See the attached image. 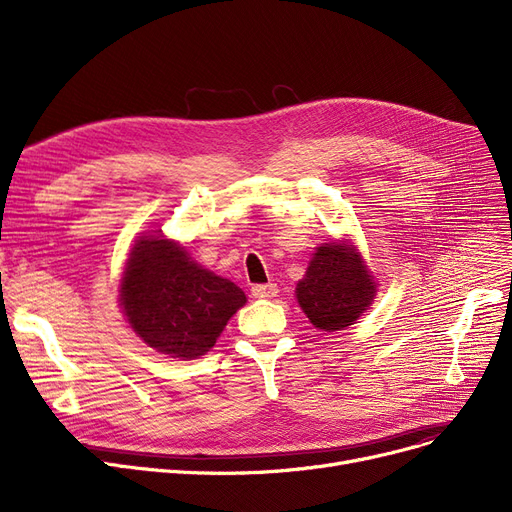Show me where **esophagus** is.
<instances>
[{
  "label": "esophagus",
  "mask_w": 512,
  "mask_h": 512,
  "mask_svg": "<svg viewBox=\"0 0 512 512\" xmlns=\"http://www.w3.org/2000/svg\"><path fill=\"white\" fill-rule=\"evenodd\" d=\"M251 292H253L255 299H274L278 294V286L272 284V282L270 284H255L251 288Z\"/></svg>",
  "instance_id": "1"
}]
</instances>
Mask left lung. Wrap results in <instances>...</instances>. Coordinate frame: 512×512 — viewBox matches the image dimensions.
Returning <instances> with one entry per match:
<instances>
[{
	"mask_svg": "<svg viewBox=\"0 0 512 512\" xmlns=\"http://www.w3.org/2000/svg\"><path fill=\"white\" fill-rule=\"evenodd\" d=\"M375 282L353 247L338 242L319 247L305 278L297 284V299L311 324L334 332L355 324L371 305Z\"/></svg>",
	"mask_w": 512,
	"mask_h": 512,
	"instance_id": "left-lung-1",
	"label": "left lung"
}]
</instances>
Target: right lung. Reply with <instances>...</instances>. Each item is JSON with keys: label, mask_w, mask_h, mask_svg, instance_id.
I'll return each instance as SVG.
<instances>
[{"label": "right lung", "mask_w": 512, "mask_h": 512, "mask_svg": "<svg viewBox=\"0 0 512 512\" xmlns=\"http://www.w3.org/2000/svg\"><path fill=\"white\" fill-rule=\"evenodd\" d=\"M120 292L132 330L155 351L178 359L205 355L247 303L234 282L203 270L159 236L132 247Z\"/></svg>", "instance_id": "right-lung-1"}]
</instances>
